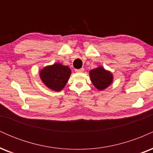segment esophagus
Wrapping results in <instances>:
<instances>
[{"label": "esophagus", "instance_id": "34e87169", "mask_svg": "<svg viewBox=\"0 0 153 153\" xmlns=\"http://www.w3.org/2000/svg\"><path fill=\"white\" fill-rule=\"evenodd\" d=\"M76 73H82V72L84 71V69L83 68H80V69H76L75 71Z\"/></svg>", "mask_w": 153, "mask_h": 153}]
</instances>
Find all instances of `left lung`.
<instances>
[{
  "instance_id": "8db88e82",
  "label": "left lung",
  "mask_w": 153,
  "mask_h": 153,
  "mask_svg": "<svg viewBox=\"0 0 153 153\" xmlns=\"http://www.w3.org/2000/svg\"><path fill=\"white\" fill-rule=\"evenodd\" d=\"M89 75L93 85L99 91H103L107 88L114 80L112 73L107 71L102 66H99L89 72Z\"/></svg>"
}]
</instances>
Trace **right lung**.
<instances>
[{
	"label": "right lung",
	"mask_w": 153,
	"mask_h": 153,
	"mask_svg": "<svg viewBox=\"0 0 153 153\" xmlns=\"http://www.w3.org/2000/svg\"><path fill=\"white\" fill-rule=\"evenodd\" d=\"M71 75V68L60 62L45 66L39 71V77L43 83L48 88L57 92L64 88Z\"/></svg>",
	"instance_id": "obj_1"
}]
</instances>
